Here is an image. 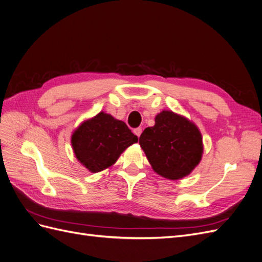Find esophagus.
<instances>
[{
  "label": "esophagus",
  "mask_w": 262,
  "mask_h": 262,
  "mask_svg": "<svg viewBox=\"0 0 262 262\" xmlns=\"http://www.w3.org/2000/svg\"><path fill=\"white\" fill-rule=\"evenodd\" d=\"M133 132H134V134H136V136L139 138L140 136H141V133H142V129L141 128H136L133 130Z\"/></svg>",
  "instance_id": "34e87169"
}]
</instances>
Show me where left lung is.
<instances>
[{
  "label": "left lung",
  "instance_id": "obj_1",
  "mask_svg": "<svg viewBox=\"0 0 262 262\" xmlns=\"http://www.w3.org/2000/svg\"><path fill=\"white\" fill-rule=\"evenodd\" d=\"M140 145L153 169L167 179L186 177L199 164L203 153L202 137L188 119L164 110L140 137Z\"/></svg>",
  "mask_w": 262,
  "mask_h": 262
}]
</instances>
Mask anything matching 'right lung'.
I'll list each match as a JSON object with an SVG mask.
<instances>
[{"label": "right lung", "mask_w": 262, "mask_h": 262, "mask_svg": "<svg viewBox=\"0 0 262 262\" xmlns=\"http://www.w3.org/2000/svg\"><path fill=\"white\" fill-rule=\"evenodd\" d=\"M71 141L77 160L90 171L98 172L115 164L138 137L123 121L99 113L78 126Z\"/></svg>", "instance_id": "1"}]
</instances>
